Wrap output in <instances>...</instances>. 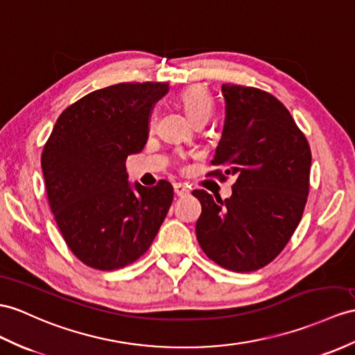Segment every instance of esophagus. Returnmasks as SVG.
I'll use <instances>...</instances> for the list:
<instances>
[{
	"instance_id": "1",
	"label": "esophagus",
	"mask_w": 355,
	"mask_h": 355,
	"mask_svg": "<svg viewBox=\"0 0 355 355\" xmlns=\"http://www.w3.org/2000/svg\"><path fill=\"white\" fill-rule=\"evenodd\" d=\"M173 189H175V194L179 196V197L187 196L189 193V189L184 184H175V185H173Z\"/></svg>"
}]
</instances>
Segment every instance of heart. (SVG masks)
<instances>
[{
	"label": "heart",
	"instance_id": "obj_1",
	"mask_svg": "<svg viewBox=\"0 0 355 355\" xmlns=\"http://www.w3.org/2000/svg\"><path fill=\"white\" fill-rule=\"evenodd\" d=\"M179 101L187 112V116L194 123L207 122L214 112V101L203 85L193 84L188 85L179 94Z\"/></svg>",
	"mask_w": 355,
	"mask_h": 355
}]
</instances>
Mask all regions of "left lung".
I'll list each match as a JSON object with an SVG mask.
<instances>
[{
  "label": "left lung",
  "instance_id": "1",
  "mask_svg": "<svg viewBox=\"0 0 355 355\" xmlns=\"http://www.w3.org/2000/svg\"><path fill=\"white\" fill-rule=\"evenodd\" d=\"M226 101L221 140L206 176H236L226 200L205 189L196 235L205 254L235 272L261 270L286 247L304 212L312 152L306 135L271 93L223 84Z\"/></svg>",
  "mask_w": 355,
  "mask_h": 355
}]
</instances>
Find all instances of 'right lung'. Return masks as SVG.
Masks as SVG:
<instances>
[{"mask_svg":"<svg viewBox=\"0 0 355 355\" xmlns=\"http://www.w3.org/2000/svg\"><path fill=\"white\" fill-rule=\"evenodd\" d=\"M168 83H120L69 105L42 152L51 212L69 250L112 271L148 252L173 202V187L128 182V155L141 152L152 110Z\"/></svg>","mask_w":355,"mask_h":355,"instance_id":"1","label":"right lung"}]
</instances>
